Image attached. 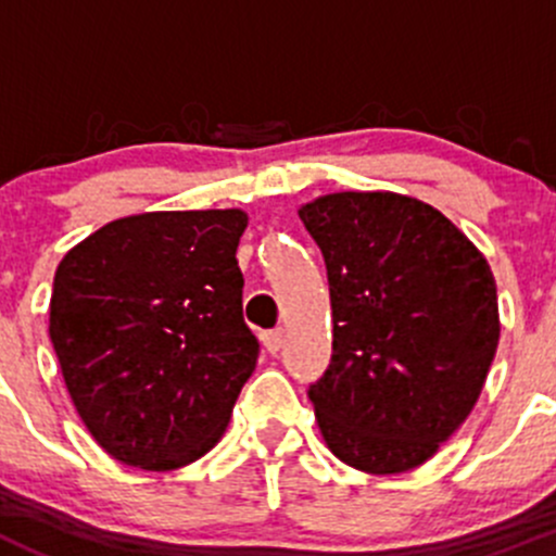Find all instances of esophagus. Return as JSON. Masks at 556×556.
Listing matches in <instances>:
<instances>
[{"mask_svg": "<svg viewBox=\"0 0 556 556\" xmlns=\"http://www.w3.org/2000/svg\"><path fill=\"white\" fill-rule=\"evenodd\" d=\"M261 339H263V346H266V350L271 352V355H277V352L282 350V344H285V330L282 328L266 330V333H263Z\"/></svg>", "mask_w": 556, "mask_h": 556, "instance_id": "34e87169", "label": "esophagus"}]
</instances>
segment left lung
<instances>
[{"mask_svg": "<svg viewBox=\"0 0 556 556\" xmlns=\"http://www.w3.org/2000/svg\"><path fill=\"white\" fill-rule=\"evenodd\" d=\"M323 250L333 355L309 384L328 450L357 470L433 457L481 395L501 339L486 257L412 195L328 193L299 210Z\"/></svg>", "mask_w": 556, "mask_h": 556, "instance_id": "left-lung-1", "label": "left lung"}]
</instances>
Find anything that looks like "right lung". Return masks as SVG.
<instances>
[{
    "label": "right lung",
    "mask_w": 556,
    "mask_h": 556,
    "mask_svg": "<svg viewBox=\"0 0 556 556\" xmlns=\"http://www.w3.org/2000/svg\"><path fill=\"white\" fill-rule=\"evenodd\" d=\"M242 210L144 212L72 247L55 268L50 341L99 446L174 470L226 433L257 363L242 317Z\"/></svg>",
    "instance_id": "1"
}]
</instances>
